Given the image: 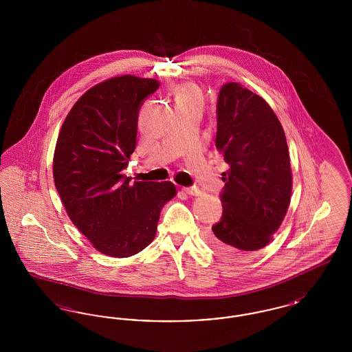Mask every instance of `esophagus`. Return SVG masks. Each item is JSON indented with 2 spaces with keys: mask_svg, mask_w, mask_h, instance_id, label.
<instances>
[{
  "mask_svg": "<svg viewBox=\"0 0 352 352\" xmlns=\"http://www.w3.org/2000/svg\"><path fill=\"white\" fill-rule=\"evenodd\" d=\"M184 192H186L187 195H190V197H199L201 194V190H199L198 187H195V186H192V187H184Z\"/></svg>",
  "mask_w": 352,
  "mask_h": 352,
  "instance_id": "esophagus-1",
  "label": "esophagus"
}]
</instances>
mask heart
<instances>
[{
  "label": "heart",
  "mask_w": 352,
  "mask_h": 352,
  "mask_svg": "<svg viewBox=\"0 0 352 352\" xmlns=\"http://www.w3.org/2000/svg\"><path fill=\"white\" fill-rule=\"evenodd\" d=\"M177 102H199L201 104V96L197 87L191 84H184L178 88L175 94V104Z\"/></svg>",
  "instance_id": "b5f03b06"
}]
</instances>
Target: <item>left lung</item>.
I'll return each mask as SVG.
<instances>
[{
  "mask_svg": "<svg viewBox=\"0 0 352 352\" xmlns=\"http://www.w3.org/2000/svg\"><path fill=\"white\" fill-rule=\"evenodd\" d=\"M217 149L223 173V215L206 236L223 257L240 258L268 245L284 220L292 195V170L284 129L268 102L227 83L219 91Z\"/></svg>",
  "mask_w": 352,
  "mask_h": 352,
  "instance_id": "left-lung-1",
  "label": "left lung"
}]
</instances>
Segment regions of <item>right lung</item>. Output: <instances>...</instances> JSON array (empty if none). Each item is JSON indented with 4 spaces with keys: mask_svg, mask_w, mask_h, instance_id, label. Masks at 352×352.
<instances>
[{
    "mask_svg": "<svg viewBox=\"0 0 352 352\" xmlns=\"http://www.w3.org/2000/svg\"><path fill=\"white\" fill-rule=\"evenodd\" d=\"M160 83L124 75L88 89L58 135L54 182L71 221L98 251L129 257L146 248L171 182H134L124 175L135 149L138 112Z\"/></svg>",
    "mask_w": 352,
    "mask_h": 352,
    "instance_id": "1",
    "label": "right lung"
}]
</instances>
